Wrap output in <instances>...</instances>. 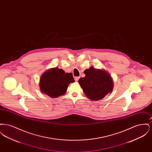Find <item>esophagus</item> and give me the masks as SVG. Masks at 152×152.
<instances>
[{"label":"esophagus","mask_w":152,"mask_h":152,"mask_svg":"<svg viewBox=\"0 0 152 152\" xmlns=\"http://www.w3.org/2000/svg\"><path fill=\"white\" fill-rule=\"evenodd\" d=\"M79 79L80 77H79V76H77V77H75V80L76 81H78V80H79Z\"/></svg>","instance_id":"34e87169"}]
</instances>
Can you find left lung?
Wrapping results in <instances>:
<instances>
[{
  "label": "left lung",
  "mask_w": 152,
  "mask_h": 152,
  "mask_svg": "<svg viewBox=\"0 0 152 152\" xmlns=\"http://www.w3.org/2000/svg\"><path fill=\"white\" fill-rule=\"evenodd\" d=\"M84 73L86 76L80 78L78 82L89 99L94 101L101 100L112 91L113 81L107 72L91 66Z\"/></svg>",
  "instance_id": "obj_1"
}]
</instances>
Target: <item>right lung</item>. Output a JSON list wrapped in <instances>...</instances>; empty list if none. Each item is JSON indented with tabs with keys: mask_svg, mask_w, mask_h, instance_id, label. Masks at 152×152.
I'll return each instance as SVG.
<instances>
[{
	"mask_svg": "<svg viewBox=\"0 0 152 152\" xmlns=\"http://www.w3.org/2000/svg\"><path fill=\"white\" fill-rule=\"evenodd\" d=\"M74 82L72 73H65L62 69L56 67L44 73L39 86L42 92L56 98L64 94L69 84Z\"/></svg>",
	"mask_w": 152,
	"mask_h": 152,
	"instance_id": "1",
	"label": "right lung"
}]
</instances>
